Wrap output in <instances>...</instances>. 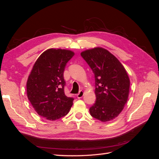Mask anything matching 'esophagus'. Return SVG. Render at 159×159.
<instances>
[{"mask_svg": "<svg viewBox=\"0 0 159 159\" xmlns=\"http://www.w3.org/2000/svg\"><path fill=\"white\" fill-rule=\"evenodd\" d=\"M84 91L82 90H81L80 92L78 94H77V97H78V98H79V99L81 98L84 96Z\"/></svg>", "mask_w": 159, "mask_h": 159, "instance_id": "obj_1", "label": "esophagus"}]
</instances>
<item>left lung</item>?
I'll return each instance as SVG.
<instances>
[{
    "label": "left lung",
    "instance_id": "obj_1",
    "mask_svg": "<svg viewBox=\"0 0 159 159\" xmlns=\"http://www.w3.org/2000/svg\"><path fill=\"white\" fill-rule=\"evenodd\" d=\"M81 56L95 77L96 100L89 108L91 115L102 122L113 119L122 111L128 99L130 81L125 69L102 48L85 50Z\"/></svg>",
    "mask_w": 159,
    "mask_h": 159
}]
</instances>
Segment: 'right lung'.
I'll return each instance as SVG.
<instances>
[{"mask_svg": "<svg viewBox=\"0 0 159 159\" xmlns=\"http://www.w3.org/2000/svg\"><path fill=\"white\" fill-rule=\"evenodd\" d=\"M74 56L70 50H48L38 57L28 77V98L38 114L48 120L65 116L73 105L74 98L65 94L64 72Z\"/></svg>", "mask_w": 159, "mask_h": 159, "instance_id": "add662e5", "label": "right lung"}]
</instances>
